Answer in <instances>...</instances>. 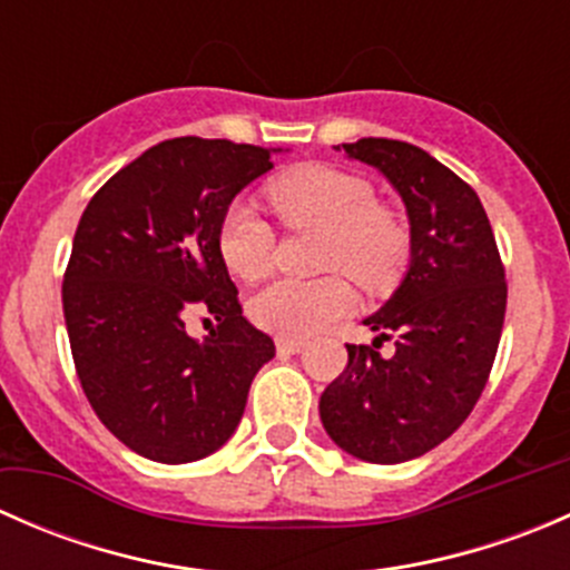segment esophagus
Wrapping results in <instances>:
<instances>
[{"instance_id":"34e87169","label":"esophagus","mask_w":570,"mask_h":570,"mask_svg":"<svg viewBox=\"0 0 570 570\" xmlns=\"http://www.w3.org/2000/svg\"><path fill=\"white\" fill-rule=\"evenodd\" d=\"M275 347H278V353H284V355H295V353H301L303 347H306V338L278 336V338H275Z\"/></svg>"}]
</instances>
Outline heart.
Returning a JSON list of instances; mask_svg holds the SVG:
<instances>
[{"mask_svg":"<svg viewBox=\"0 0 570 570\" xmlns=\"http://www.w3.org/2000/svg\"><path fill=\"white\" fill-rule=\"evenodd\" d=\"M267 200L292 232H320L314 281L278 278L250 297L248 312L258 327L278 336H308L353 306L350 275L361 289L389 292L411 262V228L405 217L377 204L364 176L331 165H301L267 184ZM217 250L228 273L258 281L269 273L275 234L245 200H234L217 226Z\"/></svg>","mask_w":570,"mask_h":570,"instance_id":"obj_1","label":"heart"}]
</instances>
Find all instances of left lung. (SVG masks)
<instances>
[{
    "instance_id": "left-lung-1",
    "label": "left lung",
    "mask_w": 570,
    "mask_h": 570,
    "mask_svg": "<svg viewBox=\"0 0 570 570\" xmlns=\"http://www.w3.org/2000/svg\"><path fill=\"white\" fill-rule=\"evenodd\" d=\"M375 165L411 220V269L364 325L394 337L347 344V366L320 396L327 435L370 463H402L450 439L474 411L502 338L508 281L474 189L422 148L386 137L344 142Z\"/></svg>"
}]
</instances>
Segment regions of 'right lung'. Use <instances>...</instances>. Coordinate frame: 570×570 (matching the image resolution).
Instances as JSON below:
<instances>
[{
  "mask_svg": "<svg viewBox=\"0 0 570 570\" xmlns=\"http://www.w3.org/2000/svg\"><path fill=\"white\" fill-rule=\"evenodd\" d=\"M269 168V148L174 137L120 168L79 217L62 278L73 366L101 424L148 461L189 463L226 444L275 355L217 250L223 212ZM189 311L218 320L204 343L183 331Z\"/></svg>",
  "mask_w": 570,
  "mask_h": 570,
  "instance_id": "1",
  "label": "right lung"
}]
</instances>
